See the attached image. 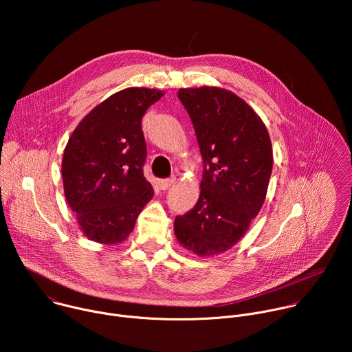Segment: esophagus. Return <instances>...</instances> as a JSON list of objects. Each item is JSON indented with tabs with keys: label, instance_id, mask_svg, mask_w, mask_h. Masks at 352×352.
I'll return each instance as SVG.
<instances>
[{
	"label": "esophagus",
	"instance_id": "1",
	"mask_svg": "<svg viewBox=\"0 0 352 352\" xmlns=\"http://www.w3.org/2000/svg\"><path fill=\"white\" fill-rule=\"evenodd\" d=\"M174 182H175V179H174V178L160 179V181H159V188H160L162 190H167L170 186H173V185H174Z\"/></svg>",
	"mask_w": 352,
	"mask_h": 352
}]
</instances>
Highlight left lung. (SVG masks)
Returning <instances> with one entry per match:
<instances>
[{
	"mask_svg": "<svg viewBox=\"0 0 352 352\" xmlns=\"http://www.w3.org/2000/svg\"><path fill=\"white\" fill-rule=\"evenodd\" d=\"M205 163L192 210L174 220L178 242L209 258L226 252L261 212L273 168V148L262 118L245 100L217 86L178 90Z\"/></svg>",
	"mask_w": 352,
	"mask_h": 352,
	"instance_id": "1",
	"label": "left lung"
}]
</instances>
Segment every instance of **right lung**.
Instances as JSON below:
<instances>
[{"label":"right lung","instance_id":"right-lung-1","mask_svg":"<svg viewBox=\"0 0 352 352\" xmlns=\"http://www.w3.org/2000/svg\"><path fill=\"white\" fill-rule=\"evenodd\" d=\"M163 96V90L148 87L111 94L85 116L65 146V199L80 231L94 242H124L155 195L142 168V117Z\"/></svg>","mask_w":352,"mask_h":352}]
</instances>
